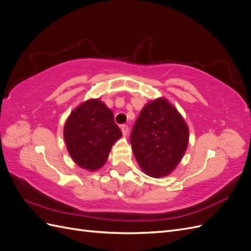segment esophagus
Returning a JSON list of instances; mask_svg holds the SVG:
<instances>
[{
	"label": "esophagus",
	"instance_id": "obj_1",
	"mask_svg": "<svg viewBox=\"0 0 251 251\" xmlns=\"http://www.w3.org/2000/svg\"><path fill=\"white\" fill-rule=\"evenodd\" d=\"M120 128H121V131H123V134H124L125 136H126L127 133H128V126H127L126 125H121V126H120Z\"/></svg>",
	"mask_w": 251,
	"mask_h": 251
}]
</instances>
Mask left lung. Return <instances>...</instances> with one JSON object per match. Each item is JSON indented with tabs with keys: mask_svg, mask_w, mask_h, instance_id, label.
Listing matches in <instances>:
<instances>
[{
	"mask_svg": "<svg viewBox=\"0 0 251 251\" xmlns=\"http://www.w3.org/2000/svg\"><path fill=\"white\" fill-rule=\"evenodd\" d=\"M134 156L154 178L168 176L181 161L188 144V126L165 98L143 107L131 134Z\"/></svg>",
	"mask_w": 251,
	"mask_h": 251,
	"instance_id": "obj_1",
	"label": "left lung"
}]
</instances>
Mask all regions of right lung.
<instances>
[{"instance_id": "right-lung-1", "label": "right lung", "mask_w": 251, "mask_h": 251, "mask_svg": "<svg viewBox=\"0 0 251 251\" xmlns=\"http://www.w3.org/2000/svg\"><path fill=\"white\" fill-rule=\"evenodd\" d=\"M121 136L113 112L100 100H90L78 105L64 127V138L71 158L88 171L101 168L112 146Z\"/></svg>"}]
</instances>
